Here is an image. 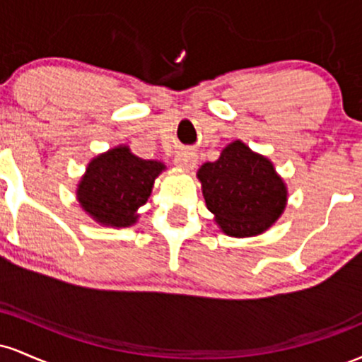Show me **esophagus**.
<instances>
[{"mask_svg": "<svg viewBox=\"0 0 362 362\" xmlns=\"http://www.w3.org/2000/svg\"><path fill=\"white\" fill-rule=\"evenodd\" d=\"M175 165L184 170H192L195 168V165H197V155H195L194 151H189V149L180 151L175 156Z\"/></svg>", "mask_w": 362, "mask_h": 362, "instance_id": "obj_1", "label": "esophagus"}]
</instances>
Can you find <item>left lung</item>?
Here are the masks:
<instances>
[{"label": "left lung", "mask_w": 362, "mask_h": 362, "mask_svg": "<svg viewBox=\"0 0 362 362\" xmlns=\"http://www.w3.org/2000/svg\"><path fill=\"white\" fill-rule=\"evenodd\" d=\"M206 206L223 233L245 238L267 231L288 202V189L269 158L233 141L197 172Z\"/></svg>", "instance_id": "obj_1"}]
</instances>
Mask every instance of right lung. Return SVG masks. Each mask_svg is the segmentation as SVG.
<instances>
[{"label": "right lung", "instance_id": "1", "mask_svg": "<svg viewBox=\"0 0 362 362\" xmlns=\"http://www.w3.org/2000/svg\"><path fill=\"white\" fill-rule=\"evenodd\" d=\"M165 170L156 160H143L127 146L112 148L90 161L76 189L86 214L103 226L127 228L138 221L155 178Z\"/></svg>", "mask_w": 362, "mask_h": 362}]
</instances>
